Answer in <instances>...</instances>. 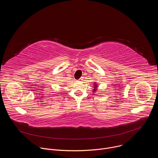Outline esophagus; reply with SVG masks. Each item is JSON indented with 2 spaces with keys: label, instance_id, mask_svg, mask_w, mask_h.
Returning <instances> with one entry per match:
<instances>
[{
  "label": "esophagus",
  "instance_id": "1",
  "mask_svg": "<svg viewBox=\"0 0 158 158\" xmlns=\"http://www.w3.org/2000/svg\"><path fill=\"white\" fill-rule=\"evenodd\" d=\"M82 81V78H81V79H79V80H78V81H79V82H81V81Z\"/></svg>",
  "mask_w": 158,
  "mask_h": 158
}]
</instances>
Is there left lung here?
<instances>
[{
    "mask_svg": "<svg viewBox=\"0 0 158 158\" xmlns=\"http://www.w3.org/2000/svg\"><path fill=\"white\" fill-rule=\"evenodd\" d=\"M98 84H97V82H94V85H93V87H94V89H93V93H96V91H97V90H98Z\"/></svg>",
    "mask_w": 158,
    "mask_h": 158,
    "instance_id": "8db88e82",
    "label": "left lung"
}]
</instances>
